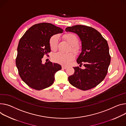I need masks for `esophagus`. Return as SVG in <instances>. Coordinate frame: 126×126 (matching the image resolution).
Returning <instances> with one entry per match:
<instances>
[{"mask_svg":"<svg viewBox=\"0 0 126 126\" xmlns=\"http://www.w3.org/2000/svg\"><path fill=\"white\" fill-rule=\"evenodd\" d=\"M62 68H63V69H66V68H67V66H62Z\"/></svg>","mask_w":126,"mask_h":126,"instance_id":"1","label":"esophagus"}]
</instances>
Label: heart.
<instances>
[{
  "label": "heart",
  "instance_id": "heart-1",
  "mask_svg": "<svg viewBox=\"0 0 126 126\" xmlns=\"http://www.w3.org/2000/svg\"><path fill=\"white\" fill-rule=\"evenodd\" d=\"M63 38L66 40L70 45L72 46V50L73 52L77 54L80 51V47L77 45L79 42L78 37L74 33H68L65 34L63 36ZM59 37L58 36L55 35L53 36L50 40L49 44L50 47L52 50L55 51L58 48ZM53 60L58 63L67 65L70 61L74 58V55L72 53H63L58 52L55 54L53 56Z\"/></svg>",
  "mask_w": 126,
  "mask_h": 126
}]
</instances>
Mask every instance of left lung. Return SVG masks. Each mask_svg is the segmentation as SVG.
<instances>
[{
    "label": "left lung",
    "mask_w": 126,
    "mask_h": 126,
    "mask_svg": "<svg viewBox=\"0 0 126 126\" xmlns=\"http://www.w3.org/2000/svg\"><path fill=\"white\" fill-rule=\"evenodd\" d=\"M73 32L81 41L82 50L77 59L79 66L73 67L74 73L68 80L73 86L87 90L96 86L104 80L108 73L110 56L108 42L95 29L86 26L76 25L66 28Z\"/></svg>",
    "instance_id": "8db88e82"
}]
</instances>
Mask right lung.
I'll return each instance as SVG.
<instances>
[{"label":"right lung","instance_id":"obj_1","mask_svg":"<svg viewBox=\"0 0 126 126\" xmlns=\"http://www.w3.org/2000/svg\"><path fill=\"white\" fill-rule=\"evenodd\" d=\"M63 31L52 24L43 22L32 26L20 39L16 66L20 78L30 87L40 90L54 83L55 74L61 66L50 61L43 64L42 58L51 52V37Z\"/></svg>","mask_w":126,"mask_h":126}]
</instances>
